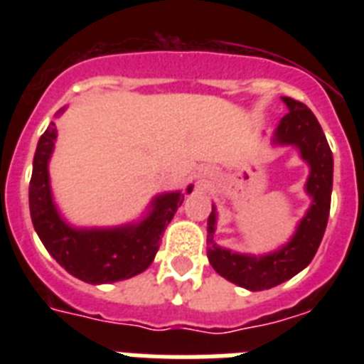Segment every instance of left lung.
<instances>
[{
	"label": "left lung",
	"mask_w": 364,
	"mask_h": 364,
	"mask_svg": "<svg viewBox=\"0 0 364 364\" xmlns=\"http://www.w3.org/2000/svg\"><path fill=\"white\" fill-rule=\"evenodd\" d=\"M289 113L274 132V143L294 145L300 156L310 164V177L306 181V193L311 196L310 210L306 211L296 232L289 243L274 253L240 255L230 249L219 247L213 242L217 213L215 208L208 219V259L219 276L249 291H264L287 282L310 264L327 228L333 193V153L321 124L316 115L302 102L283 98Z\"/></svg>",
	"instance_id": "8db88e82"
}]
</instances>
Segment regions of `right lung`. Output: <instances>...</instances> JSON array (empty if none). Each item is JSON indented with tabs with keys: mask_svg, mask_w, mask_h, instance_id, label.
Listing matches in <instances>:
<instances>
[{
	"mask_svg": "<svg viewBox=\"0 0 364 364\" xmlns=\"http://www.w3.org/2000/svg\"><path fill=\"white\" fill-rule=\"evenodd\" d=\"M54 141L56 124L50 122L37 143L30 181V215L43 245L71 276L92 285L121 282L147 270L185 194L177 191L156 196L151 202L149 215L136 225L115 228L71 227L60 217L50 193L48 159ZM191 191L193 185L187 193Z\"/></svg>",
	"mask_w": 364,
	"mask_h": 364,
	"instance_id": "obj_1",
	"label": "right lung"
}]
</instances>
